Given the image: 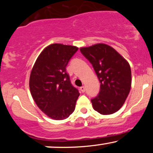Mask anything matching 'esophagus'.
<instances>
[{
    "label": "esophagus",
    "instance_id": "obj_1",
    "mask_svg": "<svg viewBox=\"0 0 153 153\" xmlns=\"http://www.w3.org/2000/svg\"><path fill=\"white\" fill-rule=\"evenodd\" d=\"M80 91H81L82 93L85 92V86H82V87H80Z\"/></svg>",
    "mask_w": 153,
    "mask_h": 153
}]
</instances>
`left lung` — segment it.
<instances>
[{"mask_svg": "<svg viewBox=\"0 0 153 153\" xmlns=\"http://www.w3.org/2000/svg\"><path fill=\"white\" fill-rule=\"evenodd\" d=\"M80 50L92 64L101 83L99 94L91 99L94 110L103 115L115 113L130 91V65L114 49L105 44L82 47Z\"/></svg>", "mask_w": 153, "mask_h": 153, "instance_id": "left-lung-1", "label": "left lung"}]
</instances>
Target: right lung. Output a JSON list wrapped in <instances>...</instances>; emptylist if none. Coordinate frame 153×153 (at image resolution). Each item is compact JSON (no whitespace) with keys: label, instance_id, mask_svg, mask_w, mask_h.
Instances as JSON below:
<instances>
[{"label":"right lung","instance_id":"add662e5","mask_svg":"<svg viewBox=\"0 0 153 153\" xmlns=\"http://www.w3.org/2000/svg\"><path fill=\"white\" fill-rule=\"evenodd\" d=\"M78 47L52 44L36 59L29 78L33 99L41 111L55 120L67 119L74 111L79 91L73 86L66 66Z\"/></svg>","mask_w":153,"mask_h":153}]
</instances>
